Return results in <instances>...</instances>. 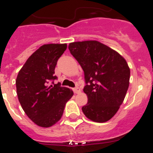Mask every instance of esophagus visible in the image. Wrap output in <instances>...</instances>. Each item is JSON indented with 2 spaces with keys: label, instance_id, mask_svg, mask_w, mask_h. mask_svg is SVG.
<instances>
[{
  "label": "esophagus",
  "instance_id": "1",
  "mask_svg": "<svg viewBox=\"0 0 153 153\" xmlns=\"http://www.w3.org/2000/svg\"><path fill=\"white\" fill-rule=\"evenodd\" d=\"M73 91H74V92H75V94H78V93L81 92V89L78 87L74 88V89H73Z\"/></svg>",
  "mask_w": 153,
  "mask_h": 153
}]
</instances>
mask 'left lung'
I'll return each instance as SVG.
<instances>
[{
  "instance_id": "8db88e82",
  "label": "left lung",
  "mask_w": 153,
  "mask_h": 153,
  "mask_svg": "<svg viewBox=\"0 0 153 153\" xmlns=\"http://www.w3.org/2000/svg\"><path fill=\"white\" fill-rule=\"evenodd\" d=\"M70 53L84 71L88 102L82 108L96 123L111 119L123 104L129 85L130 69L123 57L96 41L70 43Z\"/></svg>"
}]
</instances>
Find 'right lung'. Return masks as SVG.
<instances>
[{
    "mask_svg": "<svg viewBox=\"0 0 153 153\" xmlns=\"http://www.w3.org/2000/svg\"><path fill=\"white\" fill-rule=\"evenodd\" d=\"M67 48L66 44L44 45L33 53L21 68L16 79L18 100L29 119L48 128L60 120L66 102L73 91L54 84V68ZM50 82L52 85L48 86Z\"/></svg>",
    "mask_w": 153,
    "mask_h": 153,
    "instance_id": "1",
    "label": "right lung"
}]
</instances>
